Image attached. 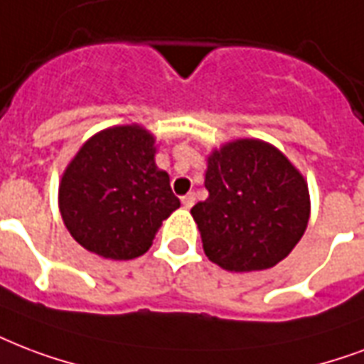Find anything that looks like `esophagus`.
I'll return each mask as SVG.
<instances>
[{"mask_svg":"<svg viewBox=\"0 0 364 364\" xmlns=\"http://www.w3.org/2000/svg\"><path fill=\"white\" fill-rule=\"evenodd\" d=\"M181 202H183V206L187 208H193V204H194V193H188V194H185V196H183L181 198Z\"/></svg>","mask_w":364,"mask_h":364,"instance_id":"obj_1","label":"esophagus"}]
</instances>
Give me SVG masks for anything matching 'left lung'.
<instances>
[{
  "label": "left lung",
  "mask_w": 364,
  "mask_h": 364,
  "mask_svg": "<svg viewBox=\"0 0 364 364\" xmlns=\"http://www.w3.org/2000/svg\"><path fill=\"white\" fill-rule=\"evenodd\" d=\"M208 198L191 213L208 259L235 273L274 267L304 237L309 191L279 149L237 139L208 156Z\"/></svg>",
  "instance_id": "obj_1"
}]
</instances>
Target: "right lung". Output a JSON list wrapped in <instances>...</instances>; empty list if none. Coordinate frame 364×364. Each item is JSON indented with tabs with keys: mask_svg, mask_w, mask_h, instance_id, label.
<instances>
[{
	"mask_svg": "<svg viewBox=\"0 0 364 364\" xmlns=\"http://www.w3.org/2000/svg\"><path fill=\"white\" fill-rule=\"evenodd\" d=\"M154 154V137L137 124L83 143L59 187L60 215L77 244L107 259H133L151 248L164 219L181 206Z\"/></svg>",
	"mask_w": 364,
	"mask_h": 364,
	"instance_id": "obj_1",
	"label": "right lung"
}]
</instances>
